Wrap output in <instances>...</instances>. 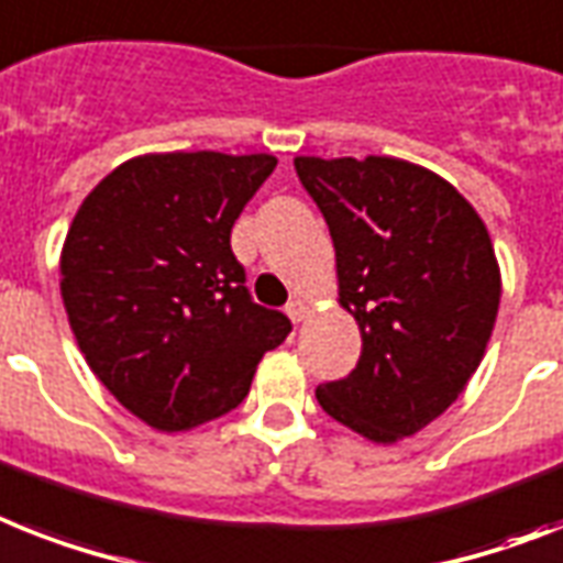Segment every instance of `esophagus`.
I'll list each match as a JSON object with an SVG mask.
<instances>
[{"mask_svg":"<svg viewBox=\"0 0 563 563\" xmlns=\"http://www.w3.org/2000/svg\"><path fill=\"white\" fill-rule=\"evenodd\" d=\"M287 316H290V319L296 324L305 322V319H308V316H310V305L305 299H292L290 305H287Z\"/></svg>","mask_w":563,"mask_h":563,"instance_id":"esophagus-1","label":"esophagus"}]
</instances>
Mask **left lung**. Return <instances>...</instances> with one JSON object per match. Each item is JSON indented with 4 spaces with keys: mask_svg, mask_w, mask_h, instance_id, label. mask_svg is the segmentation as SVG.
<instances>
[{
    "mask_svg": "<svg viewBox=\"0 0 563 563\" xmlns=\"http://www.w3.org/2000/svg\"><path fill=\"white\" fill-rule=\"evenodd\" d=\"M336 250L339 305L362 333L356 368L316 388L319 406L371 443L438 420L486 354L500 267L475 207L399 157H296Z\"/></svg>",
    "mask_w": 563,
    "mask_h": 563,
    "instance_id": "8db88e82",
    "label": "left lung"
}]
</instances>
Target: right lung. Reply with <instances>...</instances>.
Masks as SVG:
<instances>
[{"instance_id": "right-lung-1", "label": "right lung", "mask_w": 563, "mask_h": 563, "mask_svg": "<svg viewBox=\"0 0 563 563\" xmlns=\"http://www.w3.org/2000/svg\"><path fill=\"white\" fill-rule=\"evenodd\" d=\"M273 155L164 152L109 172L80 203L59 290L88 368L157 431H187L247 397L290 319L250 299L232 255Z\"/></svg>"}]
</instances>
